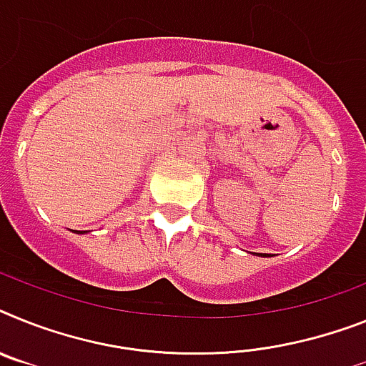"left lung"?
Instances as JSON below:
<instances>
[{
	"label": "left lung",
	"mask_w": 366,
	"mask_h": 366,
	"mask_svg": "<svg viewBox=\"0 0 366 366\" xmlns=\"http://www.w3.org/2000/svg\"><path fill=\"white\" fill-rule=\"evenodd\" d=\"M260 257H268V254H266V253H264V254H262V253H260Z\"/></svg>",
	"instance_id": "obj_1"
}]
</instances>
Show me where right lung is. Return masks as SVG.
<instances>
[{"mask_svg":"<svg viewBox=\"0 0 366 366\" xmlns=\"http://www.w3.org/2000/svg\"><path fill=\"white\" fill-rule=\"evenodd\" d=\"M84 232H85V230H81V232H79V234H84Z\"/></svg>","mask_w":366,"mask_h":366,"instance_id":"1","label":"right lung"}]
</instances>
